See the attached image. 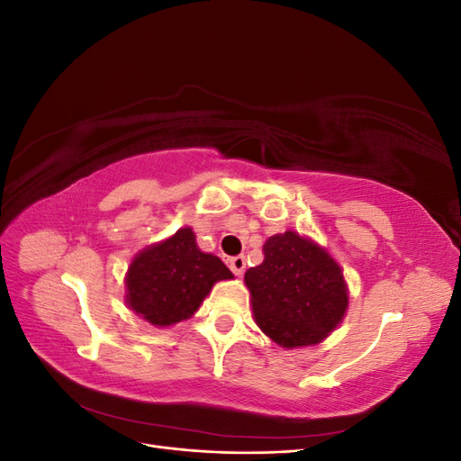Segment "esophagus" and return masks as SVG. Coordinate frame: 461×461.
I'll list each match as a JSON object with an SVG mask.
<instances>
[{"instance_id":"34e87169","label":"esophagus","mask_w":461,"mask_h":461,"mask_svg":"<svg viewBox=\"0 0 461 461\" xmlns=\"http://www.w3.org/2000/svg\"><path fill=\"white\" fill-rule=\"evenodd\" d=\"M229 267H230V271H232L236 276H242L244 271H246V259H244V256L230 258V259H229Z\"/></svg>"}]
</instances>
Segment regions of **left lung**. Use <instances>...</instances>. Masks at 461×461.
<instances>
[{"mask_svg": "<svg viewBox=\"0 0 461 461\" xmlns=\"http://www.w3.org/2000/svg\"><path fill=\"white\" fill-rule=\"evenodd\" d=\"M244 281L256 323L283 348L321 342L346 313L348 292L339 263L292 230L263 244V263L248 269Z\"/></svg>", "mask_w": 461, "mask_h": 461, "instance_id": "8db88e82", "label": "left lung"}]
</instances>
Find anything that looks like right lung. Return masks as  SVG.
Segmentation results:
<instances>
[{
	"mask_svg": "<svg viewBox=\"0 0 461 461\" xmlns=\"http://www.w3.org/2000/svg\"><path fill=\"white\" fill-rule=\"evenodd\" d=\"M232 273L217 256L203 254L192 229L138 254L127 275V303L156 327L188 319L217 281Z\"/></svg>",
	"mask_w": 461,
	"mask_h": 461,
	"instance_id": "1",
	"label": "right lung"
}]
</instances>
